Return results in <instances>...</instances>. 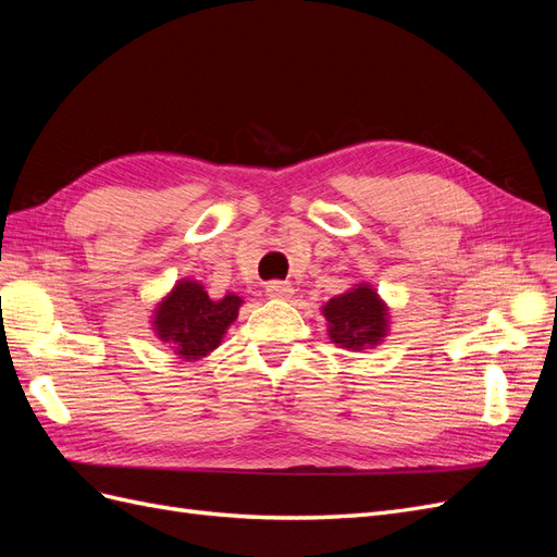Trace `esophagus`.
<instances>
[{"mask_svg":"<svg viewBox=\"0 0 557 557\" xmlns=\"http://www.w3.org/2000/svg\"><path fill=\"white\" fill-rule=\"evenodd\" d=\"M264 290L269 297H274V299H290L295 293V288L288 281H269L264 285Z\"/></svg>","mask_w":557,"mask_h":557,"instance_id":"obj_1","label":"esophagus"}]
</instances>
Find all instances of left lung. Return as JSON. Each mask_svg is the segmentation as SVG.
<instances>
[{
	"mask_svg": "<svg viewBox=\"0 0 557 557\" xmlns=\"http://www.w3.org/2000/svg\"><path fill=\"white\" fill-rule=\"evenodd\" d=\"M385 311L372 285L362 283L358 288H350L323 307L330 323V339L350 350L376 346L387 330Z\"/></svg>",
	"mask_w": 557,
	"mask_h": 557,
	"instance_id": "left-lung-1",
	"label": "left lung"
}]
</instances>
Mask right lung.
I'll return each mask as SVG.
<instances>
[{
    "instance_id": "right-lung-1",
    "label": "right lung",
    "mask_w": 557,
    "mask_h": 557,
    "mask_svg": "<svg viewBox=\"0 0 557 557\" xmlns=\"http://www.w3.org/2000/svg\"><path fill=\"white\" fill-rule=\"evenodd\" d=\"M242 297L225 295L213 301L195 281H178L176 288L160 301L153 325L162 342L172 344L176 356L199 360L221 344L225 330L239 315Z\"/></svg>"
}]
</instances>
